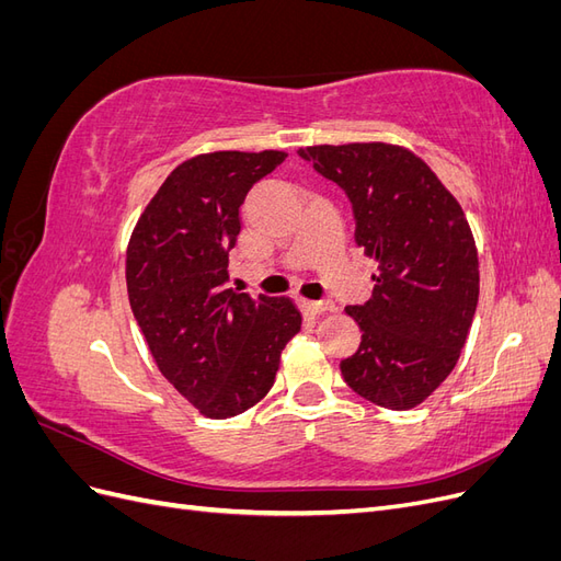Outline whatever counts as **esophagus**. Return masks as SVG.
Wrapping results in <instances>:
<instances>
[{
    "mask_svg": "<svg viewBox=\"0 0 561 561\" xmlns=\"http://www.w3.org/2000/svg\"><path fill=\"white\" fill-rule=\"evenodd\" d=\"M301 307L307 309L309 313H332V311H336L334 301H311V299H304Z\"/></svg>",
    "mask_w": 561,
    "mask_h": 561,
    "instance_id": "34e87169",
    "label": "esophagus"
}]
</instances>
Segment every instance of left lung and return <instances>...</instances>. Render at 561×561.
<instances>
[{
	"label": "left lung",
	"mask_w": 561,
	"mask_h": 561,
	"mask_svg": "<svg viewBox=\"0 0 561 561\" xmlns=\"http://www.w3.org/2000/svg\"><path fill=\"white\" fill-rule=\"evenodd\" d=\"M299 157L346 192L355 243L379 266L371 299L346 309L363 342L342 360L344 381L386 410H412L451 375L478 309L480 262L466 213L404 147L316 145Z\"/></svg>",
	"instance_id": "obj_1"
}]
</instances>
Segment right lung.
<instances>
[{
    "mask_svg": "<svg viewBox=\"0 0 561 561\" xmlns=\"http://www.w3.org/2000/svg\"><path fill=\"white\" fill-rule=\"evenodd\" d=\"M285 151H210L165 178L135 225L126 285L135 320L161 375L208 419L257 404L276 381L280 353L301 330L287 297L233 293L229 250L250 186Z\"/></svg>",
    "mask_w": 561,
    "mask_h": 561,
    "instance_id": "obj_1",
    "label": "right lung"
}]
</instances>
